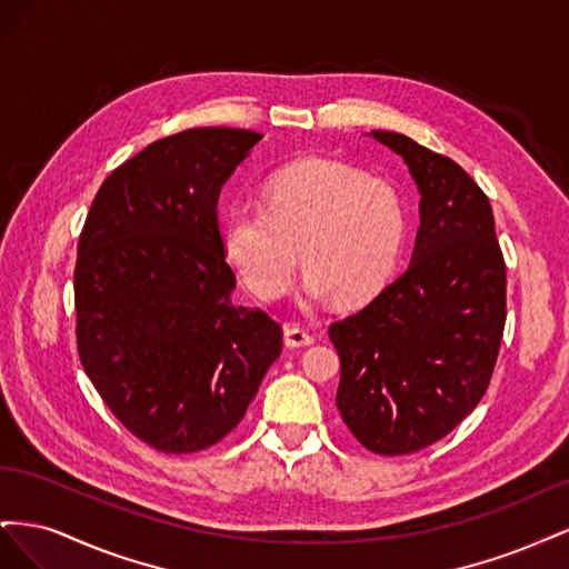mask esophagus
<instances>
[{
  "label": "esophagus",
  "mask_w": 569,
  "mask_h": 569,
  "mask_svg": "<svg viewBox=\"0 0 569 569\" xmlns=\"http://www.w3.org/2000/svg\"><path fill=\"white\" fill-rule=\"evenodd\" d=\"M284 343H287L289 349L311 347V343H313V337L308 335L306 330H301V327H297V325H287V327H284Z\"/></svg>",
  "instance_id": "obj_1"
}]
</instances>
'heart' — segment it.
I'll list each match as a JSON object with an SVG mask.
<instances>
[{"instance_id":"1","label":"heart","mask_w":569,"mask_h":569,"mask_svg":"<svg viewBox=\"0 0 569 569\" xmlns=\"http://www.w3.org/2000/svg\"><path fill=\"white\" fill-rule=\"evenodd\" d=\"M408 234L401 194L363 170L301 161L274 173L261 206L234 209L222 249L258 299H278L295 282L299 251L308 268L303 301L375 299L399 270Z\"/></svg>"}]
</instances>
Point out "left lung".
Here are the masks:
<instances>
[{"instance_id":"left-lung-1","label":"left lung","mask_w":569,"mask_h":569,"mask_svg":"<svg viewBox=\"0 0 569 569\" xmlns=\"http://www.w3.org/2000/svg\"><path fill=\"white\" fill-rule=\"evenodd\" d=\"M420 192L408 270L363 311L330 325L341 358L337 408L380 456L443 439L485 396L506 327V263L487 194L410 137L372 130Z\"/></svg>"}]
</instances>
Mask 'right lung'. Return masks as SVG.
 <instances>
[{"mask_svg":"<svg viewBox=\"0 0 569 569\" xmlns=\"http://www.w3.org/2000/svg\"><path fill=\"white\" fill-rule=\"evenodd\" d=\"M263 134L194 128L99 187L76 263L78 353L130 432L163 453L218 443L244 418L282 330L237 306L218 197Z\"/></svg>","mask_w":569,"mask_h":569,"instance_id":"obj_1","label":"right lung"}]
</instances>
